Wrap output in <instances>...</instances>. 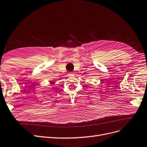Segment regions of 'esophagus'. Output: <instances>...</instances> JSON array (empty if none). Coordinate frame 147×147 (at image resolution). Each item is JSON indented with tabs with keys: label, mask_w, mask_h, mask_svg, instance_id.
<instances>
[{
	"label": "esophagus",
	"mask_w": 147,
	"mask_h": 147,
	"mask_svg": "<svg viewBox=\"0 0 147 147\" xmlns=\"http://www.w3.org/2000/svg\"><path fill=\"white\" fill-rule=\"evenodd\" d=\"M68 74V76H74V73H69Z\"/></svg>",
	"instance_id": "esophagus-1"
}]
</instances>
